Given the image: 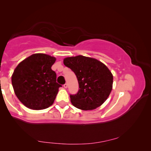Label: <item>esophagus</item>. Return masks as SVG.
<instances>
[{
    "label": "esophagus",
    "mask_w": 151,
    "mask_h": 151,
    "mask_svg": "<svg viewBox=\"0 0 151 151\" xmlns=\"http://www.w3.org/2000/svg\"><path fill=\"white\" fill-rule=\"evenodd\" d=\"M63 86H64V87H65V88H67V87H68V85H67V84H66V83H65V85H63Z\"/></svg>",
    "instance_id": "1"
}]
</instances>
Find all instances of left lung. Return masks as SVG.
<instances>
[{"label":"left lung","instance_id":"left-lung-1","mask_svg":"<svg viewBox=\"0 0 151 151\" xmlns=\"http://www.w3.org/2000/svg\"><path fill=\"white\" fill-rule=\"evenodd\" d=\"M64 65L75 73L79 89L70 94L76 108L89 111L104 103L112 91L113 76L106 65L95 58L78 55L64 59Z\"/></svg>","mask_w":151,"mask_h":151}]
</instances>
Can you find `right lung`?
Here are the masks:
<instances>
[{
  "instance_id": "1",
  "label": "right lung",
  "mask_w": 151,
  "mask_h": 151,
  "mask_svg": "<svg viewBox=\"0 0 151 151\" xmlns=\"http://www.w3.org/2000/svg\"><path fill=\"white\" fill-rule=\"evenodd\" d=\"M56 58L37 53L20 63L12 76V85L19 101L28 108L42 110L54 103L58 88L57 74L51 69Z\"/></svg>"
}]
</instances>
